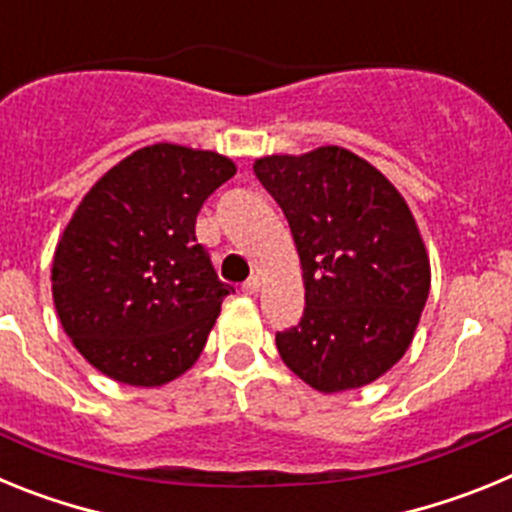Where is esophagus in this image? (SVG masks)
<instances>
[{
	"label": "esophagus",
	"instance_id": "1",
	"mask_svg": "<svg viewBox=\"0 0 512 512\" xmlns=\"http://www.w3.org/2000/svg\"><path fill=\"white\" fill-rule=\"evenodd\" d=\"M259 289H261L259 277H251L248 282H243V292H246V295H259Z\"/></svg>",
	"mask_w": 512,
	"mask_h": 512
}]
</instances>
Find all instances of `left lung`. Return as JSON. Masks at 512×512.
<instances>
[{"mask_svg":"<svg viewBox=\"0 0 512 512\" xmlns=\"http://www.w3.org/2000/svg\"><path fill=\"white\" fill-rule=\"evenodd\" d=\"M253 174L287 217L305 282V312L277 333L279 356L325 395L372 384L405 356L431 292L408 202L341 146L256 158Z\"/></svg>","mask_w":512,"mask_h":512,"instance_id":"8db88e82","label":"left lung"}]
</instances>
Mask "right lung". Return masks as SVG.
<instances>
[{"mask_svg":"<svg viewBox=\"0 0 512 512\" xmlns=\"http://www.w3.org/2000/svg\"><path fill=\"white\" fill-rule=\"evenodd\" d=\"M233 174L228 156L156 143L84 194L53 253V305L104 377L161 387L200 359L233 287L217 279L194 223Z\"/></svg>","mask_w":512,"mask_h":512,"instance_id":"obj_1","label":"right lung"}]
</instances>
